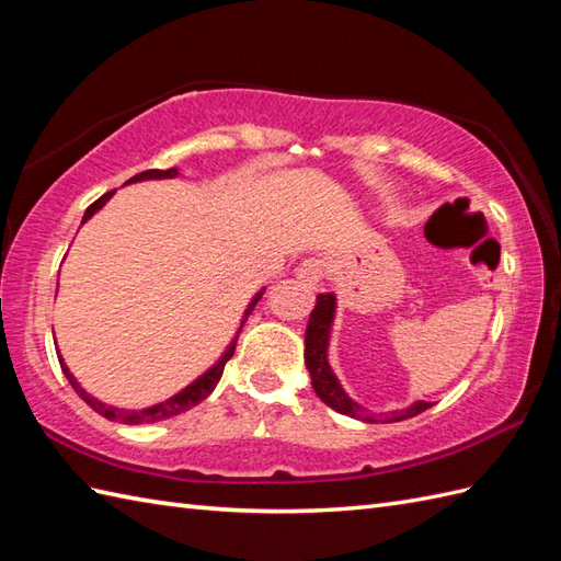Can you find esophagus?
<instances>
[{"label": "esophagus", "instance_id": "34e87169", "mask_svg": "<svg viewBox=\"0 0 561 561\" xmlns=\"http://www.w3.org/2000/svg\"><path fill=\"white\" fill-rule=\"evenodd\" d=\"M295 276L300 278L307 288H317L323 278V261L319 259H305L300 266L295 268Z\"/></svg>", "mask_w": 561, "mask_h": 561}]
</instances>
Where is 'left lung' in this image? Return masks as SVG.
<instances>
[{
	"label": "left lung",
	"mask_w": 561,
	"mask_h": 561,
	"mask_svg": "<svg viewBox=\"0 0 561 561\" xmlns=\"http://www.w3.org/2000/svg\"><path fill=\"white\" fill-rule=\"evenodd\" d=\"M335 319V295L333 293H321L317 295V305L309 314L307 331H305V365L312 375V386L317 396L335 413L363 420V422H401L408 417L420 415L422 410H427L432 403L427 401H415L408 408L389 410V413H371L365 405L353 401L351 396L345 393L339 377L333 375L329 365V341H331V329Z\"/></svg>",
	"instance_id": "left-lung-1"
}]
</instances>
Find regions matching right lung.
I'll return each mask as SVG.
<instances>
[{
	"instance_id": "right-lung-1",
	"label": "right lung",
	"mask_w": 561,
	"mask_h": 561,
	"mask_svg": "<svg viewBox=\"0 0 561 561\" xmlns=\"http://www.w3.org/2000/svg\"><path fill=\"white\" fill-rule=\"evenodd\" d=\"M172 178H180V170H178V168H170V170H146V172H139V175H134L131 180H127L124 184L146 182V180H172ZM112 194H115V192L103 194L101 198H98L95 204H91L89 208H85V214H83V220H81V222L93 218V216L98 214V210H101V208L110 202ZM264 290H266V288H261V290L252 297V300H249V305H247V309H244V314H242V319H240L238 333L242 331L247 317L252 314V309H254V305L261 300V295H264ZM238 333H234V339L228 343L226 351H222V355L216 359V365H210L202 377H196L190 386H184L182 391H178L175 396H170L168 401H160V403H156V405L139 408V410L117 408V405H107V403H103V401H98V398H95L93 393L85 391L83 386L79 383V379L71 375L67 363H65V357H61V353H57V357H59L61 371H65V377H67L69 383H71V389L77 391V393L81 396V401L89 403L98 415H103V417H107V420H115V422H124V425H151V422H160V420L175 417V415L184 413V410L194 408L196 403H202L204 398L216 389V383L220 381V375H222V367H226V363H228V359H230L232 353H234V343H238Z\"/></svg>"
}]
</instances>
